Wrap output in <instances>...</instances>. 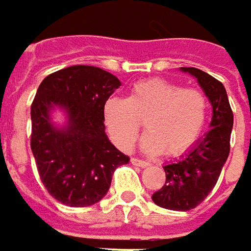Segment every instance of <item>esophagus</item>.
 Here are the masks:
<instances>
[{
	"label": "esophagus",
	"instance_id": "34e87169",
	"mask_svg": "<svg viewBox=\"0 0 251 251\" xmlns=\"http://www.w3.org/2000/svg\"><path fill=\"white\" fill-rule=\"evenodd\" d=\"M130 163H132L133 166H138V167H147V166H150L148 161H144V160H139V158H135V157L130 158Z\"/></svg>",
	"mask_w": 251,
	"mask_h": 251
}]
</instances>
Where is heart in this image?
Masks as SVG:
<instances>
[{"mask_svg": "<svg viewBox=\"0 0 251 251\" xmlns=\"http://www.w3.org/2000/svg\"><path fill=\"white\" fill-rule=\"evenodd\" d=\"M209 103L202 90L184 88L163 78L136 82L126 100L109 99L104 121L109 135L118 148L129 151L142 124L147 133L141 147L148 154L177 157L189 151L199 139Z\"/></svg>", "mask_w": 251, "mask_h": 251, "instance_id": "b5f03b06", "label": "heart"}]
</instances>
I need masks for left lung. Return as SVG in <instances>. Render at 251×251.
<instances>
[{
  "mask_svg": "<svg viewBox=\"0 0 251 251\" xmlns=\"http://www.w3.org/2000/svg\"><path fill=\"white\" fill-rule=\"evenodd\" d=\"M198 78L212 104L211 130L178 161L164 166L166 183L152 195L155 205L172 211H190L215 187L229 154L232 110L226 88L212 75L189 67L181 68Z\"/></svg>",
  "mask_w": 251,
  "mask_h": 251,
  "instance_id": "left-lung-1",
  "label": "left lung"
}]
</instances>
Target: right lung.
<instances>
[{"instance_id": "obj_1", "label": "right lung", "mask_w": 251, "mask_h": 251, "mask_svg": "<svg viewBox=\"0 0 251 251\" xmlns=\"http://www.w3.org/2000/svg\"><path fill=\"white\" fill-rule=\"evenodd\" d=\"M121 81L107 71L74 65L46 76L31 103L30 147L40 181L50 196L68 206H90L109 190L115 170L129 157L106 136L104 104ZM61 105L70 122L50 124L49 110Z\"/></svg>"}]
</instances>
